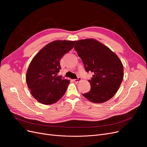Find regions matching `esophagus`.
Wrapping results in <instances>:
<instances>
[{
	"mask_svg": "<svg viewBox=\"0 0 147 147\" xmlns=\"http://www.w3.org/2000/svg\"><path fill=\"white\" fill-rule=\"evenodd\" d=\"M82 80V78L80 77H78L77 79H74V82L75 83H78L79 82H80Z\"/></svg>",
	"mask_w": 147,
	"mask_h": 147,
	"instance_id": "obj_1",
	"label": "esophagus"
}]
</instances>
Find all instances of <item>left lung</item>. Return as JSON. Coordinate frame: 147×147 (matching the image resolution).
Segmentation results:
<instances>
[{"label":"left lung","mask_w":147,"mask_h":147,"mask_svg":"<svg viewBox=\"0 0 147 147\" xmlns=\"http://www.w3.org/2000/svg\"><path fill=\"white\" fill-rule=\"evenodd\" d=\"M87 72H94L90 91L83 96L94 103L109 100L116 94L123 79V65L116 54L92 38L78 40L74 46Z\"/></svg>","instance_id":"1"}]
</instances>
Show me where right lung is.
<instances>
[{
	"label": "right lung",
	"mask_w": 147,
	"mask_h": 147,
	"mask_svg": "<svg viewBox=\"0 0 147 147\" xmlns=\"http://www.w3.org/2000/svg\"><path fill=\"white\" fill-rule=\"evenodd\" d=\"M75 41L56 40L48 43L31 61L26 73V82L34 98L50 105L58 101L67 89L69 80L57 76L60 61L74 47Z\"/></svg>",
	"instance_id": "1"
}]
</instances>
